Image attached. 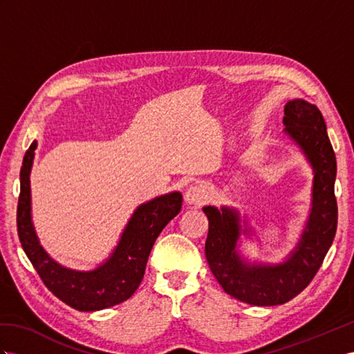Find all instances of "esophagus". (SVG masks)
<instances>
[{"instance_id": "34e87169", "label": "esophagus", "mask_w": 354, "mask_h": 354, "mask_svg": "<svg viewBox=\"0 0 354 354\" xmlns=\"http://www.w3.org/2000/svg\"><path fill=\"white\" fill-rule=\"evenodd\" d=\"M206 201V192L198 185H192L185 192V202L189 205H202Z\"/></svg>"}]
</instances>
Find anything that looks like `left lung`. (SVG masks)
<instances>
[{
    "mask_svg": "<svg viewBox=\"0 0 354 354\" xmlns=\"http://www.w3.org/2000/svg\"><path fill=\"white\" fill-rule=\"evenodd\" d=\"M283 122L284 133L301 148L314 171L310 216L288 259L278 265L250 263L238 251L241 233H248L247 227L242 229L239 212L227 206L203 207L209 220L205 254L214 277L225 293L257 306L283 305L311 283L332 245L338 224L337 158L322 112L296 98L286 104ZM243 224L247 225L245 220Z\"/></svg>",
    "mask_w": 354,
    "mask_h": 354,
    "instance_id": "obj_1",
    "label": "left lung"
}]
</instances>
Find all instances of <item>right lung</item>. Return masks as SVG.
<instances>
[{"mask_svg": "<svg viewBox=\"0 0 354 354\" xmlns=\"http://www.w3.org/2000/svg\"><path fill=\"white\" fill-rule=\"evenodd\" d=\"M35 148L37 142L34 140L25 152L17 202V234L26 257L44 286L77 311H100L127 301L142 283L158 234L183 207V194L174 192L138 206L111 257L95 269L76 270L61 266L40 245L31 218L30 174Z\"/></svg>", "mask_w": 354, "mask_h": 354, "instance_id": "obj_1", "label": "right lung"}]
</instances>
